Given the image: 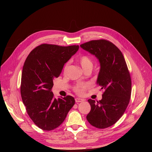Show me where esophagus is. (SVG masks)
Here are the masks:
<instances>
[{
    "label": "esophagus",
    "instance_id": "1",
    "mask_svg": "<svg viewBox=\"0 0 152 152\" xmlns=\"http://www.w3.org/2000/svg\"><path fill=\"white\" fill-rule=\"evenodd\" d=\"M75 101L76 103H79V102H83L84 100L81 99H79V98H76Z\"/></svg>",
    "mask_w": 152,
    "mask_h": 152
}]
</instances>
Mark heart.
Segmentation results:
<instances>
[{
    "instance_id": "obj_1",
    "label": "heart",
    "mask_w": 152,
    "mask_h": 152,
    "mask_svg": "<svg viewBox=\"0 0 152 152\" xmlns=\"http://www.w3.org/2000/svg\"><path fill=\"white\" fill-rule=\"evenodd\" d=\"M77 61L80 64V65L84 71L88 69H92L93 66V61L91 58L87 55H82L81 56H80L77 60ZM68 68V63H67L65 66H64V73H66ZM87 87H88V85L87 84H79L74 87V91L77 94H82Z\"/></svg>"
}]
</instances>
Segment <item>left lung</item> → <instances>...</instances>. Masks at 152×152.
Returning <instances> with one entry per match:
<instances>
[{
  "mask_svg": "<svg viewBox=\"0 0 152 152\" xmlns=\"http://www.w3.org/2000/svg\"><path fill=\"white\" fill-rule=\"evenodd\" d=\"M80 46L99 59L97 83L103 91L101 100H88L91 109L87 120L97 128H107L119 120L128 106L132 86L129 71L122 52L110 41L93 40Z\"/></svg>",
  "mask_w": 152,
  "mask_h": 152,
  "instance_id": "1",
  "label": "left lung"
}]
</instances>
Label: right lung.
I'll return each mask as SVG.
<instances>
[{
	"mask_svg": "<svg viewBox=\"0 0 152 152\" xmlns=\"http://www.w3.org/2000/svg\"><path fill=\"white\" fill-rule=\"evenodd\" d=\"M79 45L60 46L42 44L28 55L23 67L21 96L27 113L40 129L52 131L65 120L75 99L67 95L56 99L51 91L58 77Z\"/></svg>",
	"mask_w": 152,
	"mask_h": 152,
	"instance_id": "1",
	"label": "right lung"
}]
</instances>
